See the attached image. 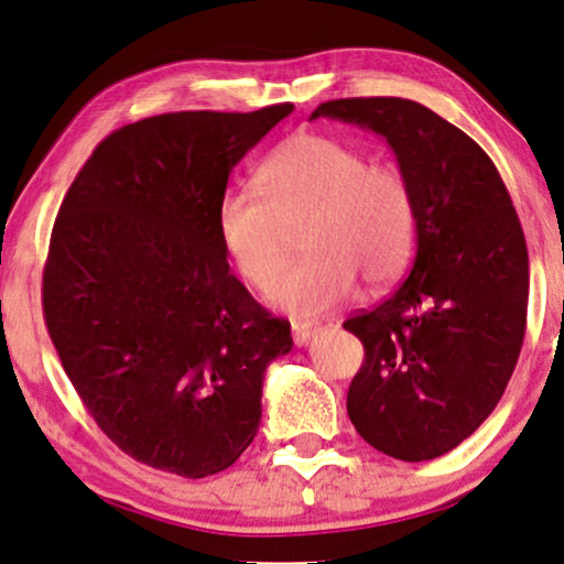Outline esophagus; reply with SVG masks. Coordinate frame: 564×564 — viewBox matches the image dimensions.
Wrapping results in <instances>:
<instances>
[{
    "mask_svg": "<svg viewBox=\"0 0 564 564\" xmlns=\"http://www.w3.org/2000/svg\"><path fill=\"white\" fill-rule=\"evenodd\" d=\"M317 333H319V322L294 319V340H296V345H306Z\"/></svg>",
    "mask_w": 564,
    "mask_h": 564,
    "instance_id": "obj_1",
    "label": "esophagus"
}]
</instances>
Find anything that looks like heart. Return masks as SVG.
I'll list each match as a JSON object with an SVG mask.
<instances>
[{
    "instance_id": "heart-1",
    "label": "heart",
    "mask_w": 564,
    "mask_h": 564,
    "mask_svg": "<svg viewBox=\"0 0 564 564\" xmlns=\"http://www.w3.org/2000/svg\"><path fill=\"white\" fill-rule=\"evenodd\" d=\"M254 193L221 195L216 235L242 281L265 289L285 264V229L304 223L307 258L268 291L296 314L343 304L358 278L369 289L397 281L417 237V206L404 172L360 149L299 133L254 170Z\"/></svg>"
}]
</instances>
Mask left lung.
Returning <instances> with one entry per match:
<instances>
[{
    "label": "left lung",
    "mask_w": 564,
    "mask_h": 564,
    "mask_svg": "<svg viewBox=\"0 0 564 564\" xmlns=\"http://www.w3.org/2000/svg\"><path fill=\"white\" fill-rule=\"evenodd\" d=\"M387 139L417 206V254L392 296L343 322L366 358L348 389L360 438L402 462L444 456L495 410L527 335L529 250L475 139L402 97H345L312 118Z\"/></svg>",
    "instance_id": "8db88e82"
}]
</instances>
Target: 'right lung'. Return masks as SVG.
<instances>
[{"instance_id": "add662e5", "label": "right lung", "mask_w": 564, "mask_h": 564, "mask_svg": "<svg viewBox=\"0 0 564 564\" xmlns=\"http://www.w3.org/2000/svg\"><path fill=\"white\" fill-rule=\"evenodd\" d=\"M294 110H183L102 139L51 231L43 317L66 377L120 452L200 479L260 425L291 325L229 273L216 204L235 164Z\"/></svg>"}]
</instances>
